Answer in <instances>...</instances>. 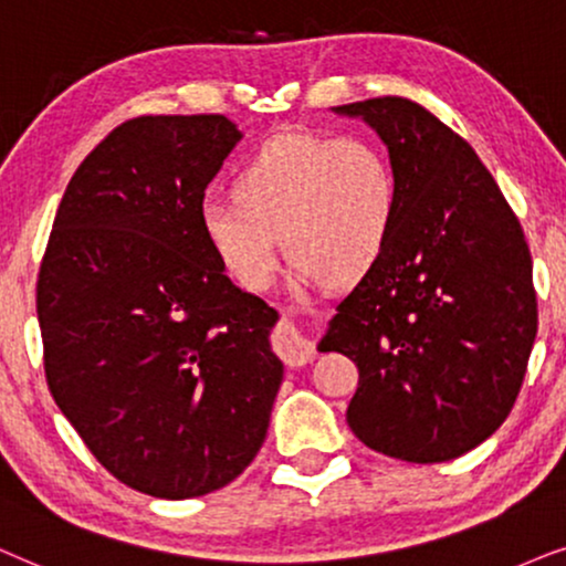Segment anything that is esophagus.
Listing matches in <instances>:
<instances>
[{"mask_svg":"<svg viewBox=\"0 0 566 566\" xmlns=\"http://www.w3.org/2000/svg\"><path fill=\"white\" fill-rule=\"evenodd\" d=\"M274 349L279 357L284 359L287 367H303L315 357V346L300 334V328L292 326L290 321H284L274 334Z\"/></svg>","mask_w":566,"mask_h":566,"instance_id":"1","label":"esophagus"}]
</instances>
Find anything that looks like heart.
Instances as JSON below:
<instances>
[{
  "label": "heart",
  "mask_w": 566,
  "mask_h": 566,
  "mask_svg": "<svg viewBox=\"0 0 566 566\" xmlns=\"http://www.w3.org/2000/svg\"><path fill=\"white\" fill-rule=\"evenodd\" d=\"M396 217L394 165L373 139L282 134L240 170L235 201L205 205L201 230L240 287L261 292L274 282L282 243L307 284L365 276Z\"/></svg>",
  "instance_id": "1"
}]
</instances>
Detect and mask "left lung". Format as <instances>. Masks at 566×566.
Segmentation results:
<instances>
[{
  "label": "left lung",
  "instance_id": "1",
  "mask_svg": "<svg viewBox=\"0 0 566 566\" xmlns=\"http://www.w3.org/2000/svg\"><path fill=\"white\" fill-rule=\"evenodd\" d=\"M334 113L388 147L398 217L321 352L357 365L346 421L367 448L453 461L500 429L523 386L538 331L528 243L473 147L419 103L388 95Z\"/></svg>",
  "mask_w": 566,
  "mask_h": 566
}]
</instances>
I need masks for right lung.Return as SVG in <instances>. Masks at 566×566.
I'll use <instances>...</instances> for the list:
<instances>
[{
	"label": "right lung",
	"mask_w": 566,
	"mask_h": 566,
	"mask_svg": "<svg viewBox=\"0 0 566 566\" xmlns=\"http://www.w3.org/2000/svg\"><path fill=\"white\" fill-rule=\"evenodd\" d=\"M240 139L217 113L120 124L66 186L38 274L51 396L105 471L160 500L238 479L282 386L279 313L230 282L201 230Z\"/></svg>",
	"instance_id": "1"
}]
</instances>
